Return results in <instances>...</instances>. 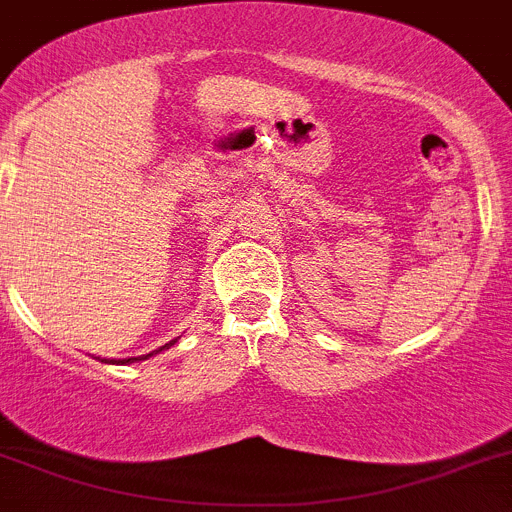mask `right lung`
Wrapping results in <instances>:
<instances>
[{"label": "right lung", "mask_w": 512, "mask_h": 512, "mask_svg": "<svg viewBox=\"0 0 512 512\" xmlns=\"http://www.w3.org/2000/svg\"><path fill=\"white\" fill-rule=\"evenodd\" d=\"M173 344H175V339H173V342H170V344H165V347L155 349V352H150V354H143V357H130V359H102V362H113V364H128V362H140V359H148V357H153V354L163 352V349L173 347Z\"/></svg>", "instance_id": "right-lung-1"}]
</instances>
